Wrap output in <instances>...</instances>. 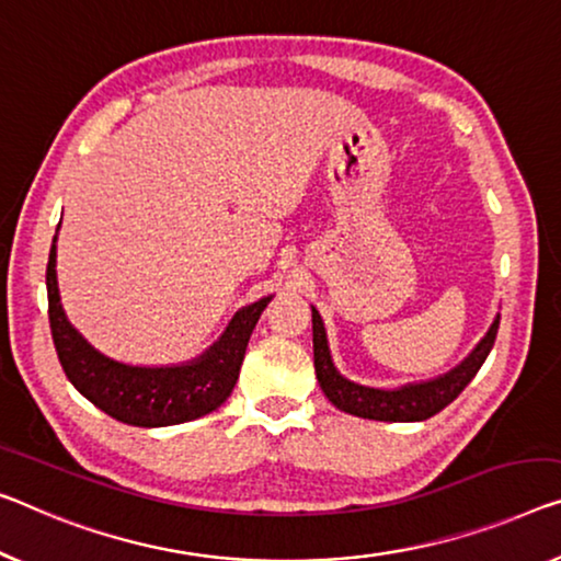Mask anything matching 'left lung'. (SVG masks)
Masks as SVG:
<instances>
[{
    "label": "left lung",
    "mask_w": 561,
    "mask_h": 561,
    "mask_svg": "<svg viewBox=\"0 0 561 561\" xmlns=\"http://www.w3.org/2000/svg\"><path fill=\"white\" fill-rule=\"evenodd\" d=\"M496 332H499V317L496 322L491 324L486 337L479 342V347H476L473 353L456 367V370L443 375V378H436L431 382H415V386H403L398 390H378V388L357 386V382L342 378V375L334 370L322 317L312 307L314 373L324 390V396L330 398V403H334L340 411H345L350 415L373 417V421H392V423L425 421V417L440 413L448 403H454L468 382L476 378V373L481 370V365L486 363L491 347H494Z\"/></svg>",
    "instance_id": "obj_1"
}]
</instances>
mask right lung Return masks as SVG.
I'll return each instance as SVG.
<instances>
[{"instance_id":"obj_1","label":"right lung","mask_w":561,"mask_h":561,"mask_svg":"<svg viewBox=\"0 0 561 561\" xmlns=\"http://www.w3.org/2000/svg\"><path fill=\"white\" fill-rule=\"evenodd\" d=\"M55 244L47 262V312L67 380L111 417L138 428L186 423L211 413L237 386L249 337L272 297L239 309L227 332L198 360L175 367H133L100 355L67 322L57 291Z\"/></svg>"}]
</instances>
